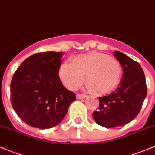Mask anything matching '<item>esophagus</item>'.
Instances as JSON below:
<instances>
[{
  "label": "esophagus",
  "instance_id": "34e87169",
  "mask_svg": "<svg viewBox=\"0 0 155 155\" xmlns=\"http://www.w3.org/2000/svg\"><path fill=\"white\" fill-rule=\"evenodd\" d=\"M86 97H87V96L85 95V94H77V99H78V100L86 98Z\"/></svg>",
  "mask_w": 155,
  "mask_h": 155
}]
</instances>
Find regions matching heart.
Segmentation results:
<instances>
[{"label": "heart", "instance_id": "1", "mask_svg": "<svg viewBox=\"0 0 155 155\" xmlns=\"http://www.w3.org/2000/svg\"><path fill=\"white\" fill-rule=\"evenodd\" d=\"M123 69L119 61L105 53L92 51L79 55L72 61H64L59 76L66 87L76 90L84 80L87 87L99 94H107L119 85Z\"/></svg>", "mask_w": 155, "mask_h": 155}]
</instances>
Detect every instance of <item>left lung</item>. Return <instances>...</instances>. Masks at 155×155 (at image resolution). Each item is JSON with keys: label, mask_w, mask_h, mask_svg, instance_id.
Here are the masks:
<instances>
[{"label": "left lung", "mask_w": 155, "mask_h": 155, "mask_svg": "<svg viewBox=\"0 0 155 155\" xmlns=\"http://www.w3.org/2000/svg\"><path fill=\"white\" fill-rule=\"evenodd\" d=\"M113 55L122 65L123 77L114 91L99 97L100 105L93 113L96 123L106 128L130 123L139 113L147 95L145 77L141 65L119 51H115Z\"/></svg>", "instance_id": "obj_1"}]
</instances>
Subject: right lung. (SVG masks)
I'll return each mask as SVG.
<instances>
[{
	"mask_svg": "<svg viewBox=\"0 0 155 155\" xmlns=\"http://www.w3.org/2000/svg\"><path fill=\"white\" fill-rule=\"evenodd\" d=\"M62 52L45 51L24 60L13 75L10 101L29 126L49 129L61 122L76 94L63 86L58 76Z\"/></svg>",
	"mask_w": 155,
	"mask_h": 155,
	"instance_id": "add662e5",
	"label": "right lung"
}]
</instances>
